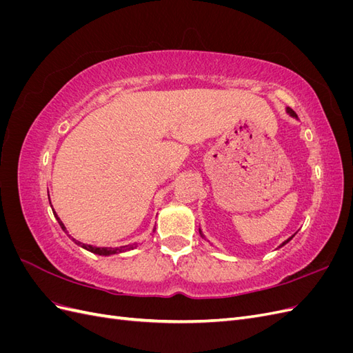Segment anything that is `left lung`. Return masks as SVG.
Wrapping results in <instances>:
<instances>
[{
	"instance_id": "obj_1",
	"label": "left lung",
	"mask_w": 353,
	"mask_h": 353,
	"mask_svg": "<svg viewBox=\"0 0 353 353\" xmlns=\"http://www.w3.org/2000/svg\"><path fill=\"white\" fill-rule=\"evenodd\" d=\"M287 113H288V114H290L292 117H296V119H297V114H296V113H294V112H293V110H292L290 108H287ZM199 231H200V234H201V230H199ZM201 237H205V236H203V234H201ZM293 237H294V236H292L290 239H287V240H285V241H284V243H283V244L280 245V248H283V245H284V244H287V243H288V241H290V240H292Z\"/></svg>"
}]
</instances>
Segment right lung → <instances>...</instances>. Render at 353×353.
<instances>
[{
  "instance_id": "obj_1",
  "label": "right lung",
  "mask_w": 353,
  "mask_h": 353,
  "mask_svg": "<svg viewBox=\"0 0 353 353\" xmlns=\"http://www.w3.org/2000/svg\"><path fill=\"white\" fill-rule=\"evenodd\" d=\"M52 213H54V215H56V218H57V221H59V223H60L61 230H66V228H65V225H63V222L60 221V218L57 216V213H56L54 210H52ZM154 230H156V228H154ZM154 230H153V231H154ZM72 240H73L74 243H77V244H79L81 248L90 250L91 253L100 254V256H110V254L122 253V252H126V250H132V249H135V248H137V243L130 244V245H122V248H95V245H91V244H83V243H81V241H77L74 239H72Z\"/></svg>"
}]
</instances>
